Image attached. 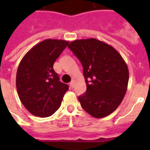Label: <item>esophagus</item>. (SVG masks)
I'll use <instances>...</instances> for the list:
<instances>
[{"label":"esophagus","instance_id":"obj_1","mask_svg":"<svg viewBox=\"0 0 150 150\" xmlns=\"http://www.w3.org/2000/svg\"><path fill=\"white\" fill-rule=\"evenodd\" d=\"M75 80H72V81L70 82V86L71 87V88H73V87L75 86Z\"/></svg>","mask_w":150,"mask_h":150}]
</instances>
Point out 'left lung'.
<instances>
[{
	"instance_id": "1",
	"label": "left lung",
	"mask_w": 150,
	"mask_h": 150,
	"mask_svg": "<svg viewBox=\"0 0 150 150\" xmlns=\"http://www.w3.org/2000/svg\"><path fill=\"white\" fill-rule=\"evenodd\" d=\"M83 67L86 92L79 96L91 116L101 118L121 104L128 89L127 64L112 46L94 38L76 40L68 46Z\"/></svg>"
}]
</instances>
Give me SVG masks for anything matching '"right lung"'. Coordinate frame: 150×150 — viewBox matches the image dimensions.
Here are the masks:
<instances>
[{
  "label": "right lung",
  "mask_w": 150,
  "mask_h": 150,
  "mask_svg": "<svg viewBox=\"0 0 150 150\" xmlns=\"http://www.w3.org/2000/svg\"><path fill=\"white\" fill-rule=\"evenodd\" d=\"M68 41L47 39L32 47L20 61L16 88L21 102L34 116H51L61 104L68 86L59 81L54 63Z\"/></svg>",
  "instance_id": "add662e5"
}]
</instances>
